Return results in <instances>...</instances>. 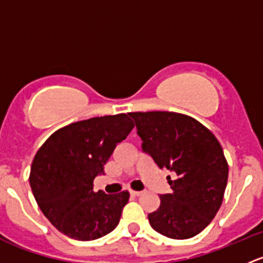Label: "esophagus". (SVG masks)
Segmentation results:
<instances>
[{
    "label": "esophagus",
    "instance_id": "esophagus-1",
    "mask_svg": "<svg viewBox=\"0 0 263 263\" xmlns=\"http://www.w3.org/2000/svg\"><path fill=\"white\" fill-rule=\"evenodd\" d=\"M141 193V191H129V195L134 196V197H137V196H140Z\"/></svg>",
    "mask_w": 263,
    "mask_h": 263
}]
</instances>
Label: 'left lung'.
Segmentation results:
<instances>
[{
    "mask_svg": "<svg viewBox=\"0 0 263 263\" xmlns=\"http://www.w3.org/2000/svg\"><path fill=\"white\" fill-rule=\"evenodd\" d=\"M142 140V151L160 169L176 173L172 193L148 214L151 228L172 239L202 232L220 209L228 182V163L210 129L192 117L174 112L128 113ZM168 179L171 177L168 176Z\"/></svg>",
    "mask_w": 263,
    "mask_h": 263,
    "instance_id": "1",
    "label": "left lung"
}]
</instances>
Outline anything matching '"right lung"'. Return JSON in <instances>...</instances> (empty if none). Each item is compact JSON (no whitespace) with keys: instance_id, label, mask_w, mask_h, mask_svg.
<instances>
[{"instance_id":"add662e5","label":"right lung","mask_w":263,"mask_h":263,"mask_svg":"<svg viewBox=\"0 0 263 263\" xmlns=\"http://www.w3.org/2000/svg\"><path fill=\"white\" fill-rule=\"evenodd\" d=\"M127 115L75 122L50 135L34 156L31 191L50 224L76 240H94L116 229L128 202L127 191L94 192L92 181L117 145L134 128Z\"/></svg>"}]
</instances>
